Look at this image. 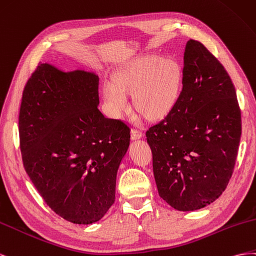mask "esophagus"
Segmentation results:
<instances>
[{
  "instance_id": "1",
  "label": "esophagus",
  "mask_w": 256,
  "mask_h": 256,
  "mask_svg": "<svg viewBox=\"0 0 256 256\" xmlns=\"http://www.w3.org/2000/svg\"><path fill=\"white\" fill-rule=\"evenodd\" d=\"M142 137V133L140 130H130V140H140Z\"/></svg>"
}]
</instances>
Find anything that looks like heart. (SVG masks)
<instances>
[{"label": "heart", "instance_id": "b5f03b06", "mask_svg": "<svg viewBox=\"0 0 256 256\" xmlns=\"http://www.w3.org/2000/svg\"><path fill=\"white\" fill-rule=\"evenodd\" d=\"M181 72L170 58L148 56L121 68L114 82L104 84L103 94L109 116L118 119L128 107V94L134 92V104L149 118L168 112L177 100Z\"/></svg>", "mask_w": 256, "mask_h": 256}]
</instances>
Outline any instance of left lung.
Returning <instances> with one entry per match:
<instances>
[{
    "mask_svg": "<svg viewBox=\"0 0 256 256\" xmlns=\"http://www.w3.org/2000/svg\"><path fill=\"white\" fill-rule=\"evenodd\" d=\"M146 136L168 205L194 211L221 196L235 166L242 116L228 72L202 42H186L179 98Z\"/></svg>",
    "mask_w": 256,
    "mask_h": 256,
    "instance_id": "left-lung-1",
    "label": "left lung"
}]
</instances>
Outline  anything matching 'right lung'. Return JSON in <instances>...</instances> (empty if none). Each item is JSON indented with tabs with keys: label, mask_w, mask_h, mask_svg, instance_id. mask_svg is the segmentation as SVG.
<instances>
[{
	"label": "right lung",
	"mask_w": 256,
	"mask_h": 256,
	"mask_svg": "<svg viewBox=\"0 0 256 256\" xmlns=\"http://www.w3.org/2000/svg\"><path fill=\"white\" fill-rule=\"evenodd\" d=\"M98 75L42 63L24 91L19 114L26 174L66 221L92 224L114 202L116 172L130 128L98 110Z\"/></svg>",
	"instance_id": "obj_1"
}]
</instances>
